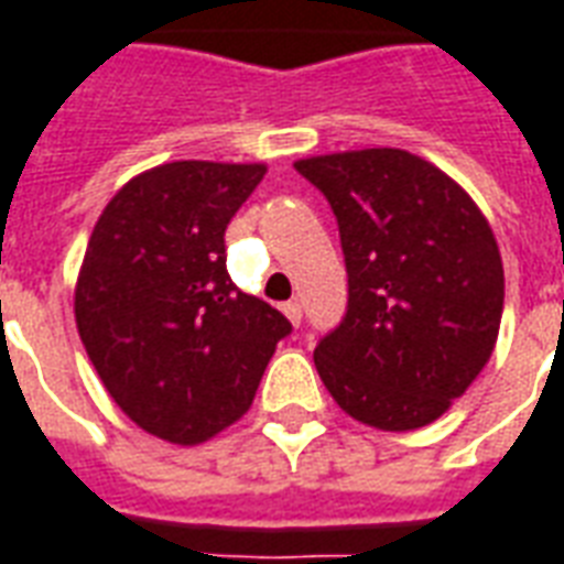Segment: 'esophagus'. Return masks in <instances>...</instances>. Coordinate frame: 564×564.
I'll return each instance as SVG.
<instances>
[{"mask_svg":"<svg viewBox=\"0 0 564 564\" xmlns=\"http://www.w3.org/2000/svg\"><path fill=\"white\" fill-rule=\"evenodd\" d=\"M281 311H283V314H286V319H290V323H293V325L302 323V304H299V302H286L281 307Z\"/></svg>","mask_w":564,"mask_h":564,"instance_id":"esophagus-1","label":"esophagus"}]
</instances>
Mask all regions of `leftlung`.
Here are the masks:
<instances>
[{"instance_id": "1", "label": "left lung", "mask_w": 564, "mask_h": 564, "mask_svg": "<svg viewBox=\"0 0 564 564\" xmlns=\"http://www.w3.org/2000/svg\"><path fill=\"white\" fill-rule=\"evenodd\" d=\"M295 170L335 212L349 302L314 365L337 406L419 431L494 356L505 271L494 229L440 166L403 149L316 154Z\"/></svg>"}]
</instances>
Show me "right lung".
<instances>
[{
  "label": "right lung",
  "instance_id": "add662e5",
  "mask_svg": "<svg viewBox=\"0 0 564 564\" xmlns=\"http://www.w3.org/2000/svg\"><path fill=\"white\" fill-rule=\"evenodd\" d=\"M265 164L173 161L107 203L74 290L104 388L158 440L197 445L239 421L290 319L227 274L224 232Z\"/></svg>",
  "mask_w": 564,
  "mask_h": 564
}]
</instances>
